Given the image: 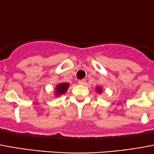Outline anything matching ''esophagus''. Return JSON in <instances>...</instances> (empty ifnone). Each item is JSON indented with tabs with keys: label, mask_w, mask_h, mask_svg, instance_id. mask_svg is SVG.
<instances>
[{
	"label": "esophagus",
	"mask_w": 154,
	"mask_h": 154,
	"mask_svg": "<svg viewBox=\"0 0 154 154\" xmlns=\"http://www.w3.org/2000/svg\"><path fill=\"white\" fill-rule=\"evenodd\" d=\"M78 84H80V85H85L86 84V80H79L78 81Z\"/></svg>",
	"instance_id": "esophagus-1"
}]
</instances>
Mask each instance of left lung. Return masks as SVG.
I'll return each instance as SVG.
<instances>
[{"mask_svg": "<svg viewBox=\"0 0 154 154\" xmlns=\"http://www.w3.org/2000/svg\"><path fill=\"white\" fill-rule=\"evenodd\" d=\"M96 91L98 92V93H101L102 92V89H101V87H100V86H98V87H96Z\"/></svg>", "mask_w": 154, "mask_h": 154, "instance_id": "obj_1", "label": "left lung"}]
</instances>
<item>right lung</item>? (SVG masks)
Returning a JSON list of instances; mask_svg holds the SVG:
<instances>
[{
	"label": "right lung",
	"mask_w": 154,
	"mask_h": 154,
	"mask_svg": "<svg viewBox=\"0 0 154 154\" xmlns=\"http://www.w3.org/2000/svg\"><path fill=\"white\" fill-rule=\"evenodd\" d=\"M68 87H69V84L68 83H60L58 84L55 87V95L56 96H60L61 94H64L67 91H68Z\"/></svg>",
	"instance_id": "add662e5"
}]
</instances>
